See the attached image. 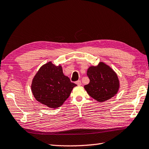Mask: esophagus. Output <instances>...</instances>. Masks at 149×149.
Returning a JSON list of instances; mask_svg holds the SVG:
<instances>
[{"label": "esophagus", "mask_w": 149, "mask_h": 149, "mask_svg": "<svg viewBox=\"0 0 149 149\" xmlns=\"http://www.w3.org/2000/svg\"><path fill=\"white\" fill-rule=\"evenodd\" d=\"M76 84H77V85H78V86H80V85H81V81L80 80H78V81H77L76 82Z\"/></svg>", "instance_id": "34e87169"}]
</instances>
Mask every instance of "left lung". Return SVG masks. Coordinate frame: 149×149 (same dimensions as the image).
Masks as SVG:
<instances>
[{"label":"left lung","mask_w":149,"mask_h":149,"mask_svg":"<svg viewBox=\"0 0 149 149\" xmlns=\"http://www.w3.org/2000/svg\"><path fill=\"white\" fill-rule=\"evenodd\" d=\"M90 80L84 88L89 95L99 102L109 100L119 88L118 76L111 68L100 62L96 66H90L87 71Z\"/></svg>","instance_id":"1"}]
</instances>
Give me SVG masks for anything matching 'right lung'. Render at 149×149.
<instances>
[{"instance_id":"obj_1","label":"right lung","mask_w":149,"mask_h":149,"mask_svg":"<svg viewBox=\"0 0 149 149\" xmlns=\"http://www.w3.org/2000/svg\"><path fill=\"white\" fill-rule=\"evenodd\" d=\"M76 84L63 74L62 67L48 62L40 68L31 83V91L40 103L51 108L61 106Z\"/></svg>"}]
</instances>
